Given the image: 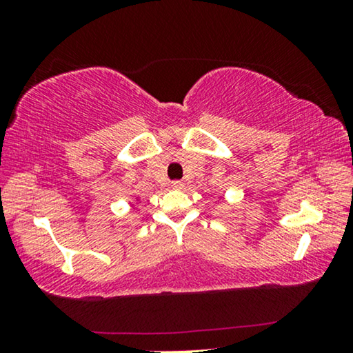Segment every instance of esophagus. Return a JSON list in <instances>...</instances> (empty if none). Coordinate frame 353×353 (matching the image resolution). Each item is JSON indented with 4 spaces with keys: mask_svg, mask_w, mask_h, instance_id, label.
Returning <instances> with one entry per match:
<instances>
[{
    "mask_svg": "<svg viewBox=\"0 0 353 353\" xmlns=\"http://www.w3.org/2000/svg\"><path fill=\"white\" fill-rule=\"evenodd\" d=\"M171 187L174 188V190H181V188L183 187V182H181V181H172V182H171Z\"/></svg>",
    "mask_w": 353,
    "mask_h": 353,
    "instance_id": "obj_1",
    "label": "esophagus"
}]
</instances>
